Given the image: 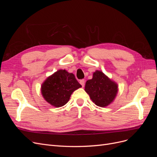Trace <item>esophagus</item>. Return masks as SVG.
<instances>
[{
  "label": "esophagus",
  "instance_id": "obj_1",
  "mask_svg": "<svg viewBox=\"0 0 157 157\" xmlns=\"http://www.w3.org/2000/svg\"><path fill=\"white\" fill-rule=\"evenodd\" d=\"M79 82H80V84L82 85V87H84V82H85V81H84V80H79Z\"/></svg>",
  "mask_w": 157,
  "mask_h": 157
}]
</instances>
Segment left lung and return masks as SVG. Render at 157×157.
Listing matches in <instances>:
<instances>
[{"mask_svg": "<svg viewBox=\"0 0 157 157\" xmlns=\"http://www.w3.org/2000/svg\"><path fill=\"white\" fill-rule=\"evenodd\" d=\"M84 90L96 105L105 107L113 102L118 93V84L101 71H96L87 80Z\"/></svg>", "mask_w": 157, "mask_h": 157, "instance_id": "left-lung-1", "label": "left lung"}]
</instances>
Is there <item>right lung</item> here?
Returning <instances> with one entry per match:
<instances>
[{
	"mask_svg": "<svg viewBox=\"0 0 157 157\" xmlns=\"http://www.w3.org/2000/svg\"><path fill=\"white\" fill-rule=\"evenodd\" d=\"M82 87L74 74L59 69L49 76L41 85L42 96L51 105L60 107L67 103L72 93Z\"/></svg>",
	"mask_w": 157,
	"mask_h": 157,
	"instance_id": "add662e5",
	"label": "right lung"
}]
</instances>
